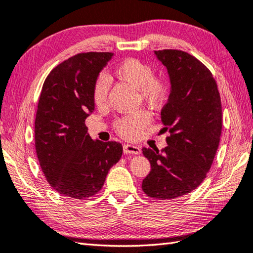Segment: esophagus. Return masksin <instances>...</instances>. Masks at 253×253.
I'll use <instances>...</instances> for the list:
<instances>
[{
  "mask_svg": "<svg viewBox=\"0 0 253 253\" xmlns=\"http://www.w3.org/2000/svg\"><path fill=\"white\" fill-rule=\"evenodd\" d=\"M124 154H134V155H139L140 154V148L138 146H134V145L125 144L123 147Z\"/></svg>",
  "mask_w": 253,
  "mask_h": 253,
  "instance_id": "esophagus-1",
  "label": "esophagus"
}]
</instances>
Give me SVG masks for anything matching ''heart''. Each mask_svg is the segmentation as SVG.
Segmentation results:
<instances>
[{
	"label": "heart",
	"instance_id": "heart-1",
	"mask_svg": "<svg viewBox=\"0 0 253 253\" xmlns=\"http://www.w3.org/2000/svg\"><path fill=\"white\" fill-rule=\"evenodd\" d=\"M115 75L119 79L138 89L142 100L152 109H160L168 100L169 93V81L164 77L154 75L148 63L136 58H127L115 68ZM109 91V83L105 77H98L92 88V100L97 107L106 105ZM148 111L140 109L124 115L116 119L114 128L123 138L134 139L151 123Z\"/></svg>",
	"mask_w": 253,
	"mask_h": 253
}]
</instances>
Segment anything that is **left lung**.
<instances>
[{
    "mask_svg": "<svg viewBox=\"0 0 253 253\" xmlns=\"http://www.w3.org/2000/svg\"><path fill=\"white\" fill-rule=\"evenodd\" d=\"M155 54L172 84L161 111V131L170 135L161 152L143 148L151 172L142 188L153 199L172 200L195 190L207 177L220 143L222 106L216 81L200 60L182 50H158Z\"/></svg>",
    "mask_w": 253,
    "mask_h": 253,
    "instance_id": "left-lung-1",
    "label": "left lung"
}]
</instances>
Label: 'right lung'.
<instances>
[{"mask_svg":"<svg viewBox=\"0 0 253 253\" xmlns=\"http://www.w3.org/2000/svg\"><path fill=\"white\" fill-rule=\"evenodd\" d=\"M113 55L76 54L53 68L42 85L34 123L37 156L50 185L72 199L97 194L123 154L121 143L92 140L84 124L95 109L93 84Z\"/></svg>","mask_w":253,"mask_h":253,"instance_id":"add662e5","label":"right lung"}]
</instances>
